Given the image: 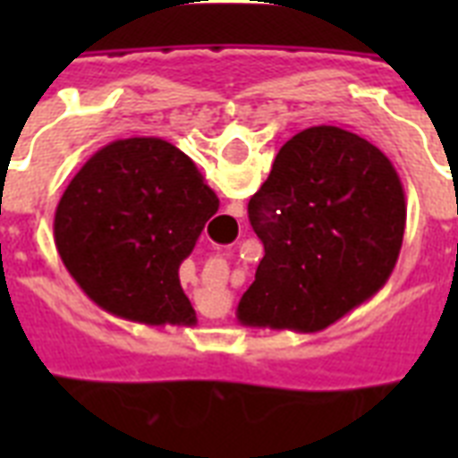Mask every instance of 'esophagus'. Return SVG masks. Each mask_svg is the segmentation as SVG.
<instances>
[{
	"label": "esophagus",
	"instance_id": "34e87169",
	"mask_svg": "<svg viewBox=\"0 0 458 458\" xmlns=\"http://www.w3.org/2000/svg\"><path fill=\"white\" fill-rule=\"evenodd\" d=\"M242 214H244L242 204H230L228 211H225V218L235 223V221H240V218H242Z\"/></svg>",
	"mask_w": 458,
	"mask_h": 458
}]
</instances>
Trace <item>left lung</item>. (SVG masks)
<instances>
[{"instance_id":"left-lung-1","label":"left lung","mask_w":458,"mask_h":458,"mask_svg":"<svg viewBox=\"0 0 458 458\" xmlns=\"http://www.w3.org/2000/svg\"><path fill=\"white\" fill-rule=\"evenodd\" d=\"M247 211L264 259L237 320L297 333H318L369 301L390 278L406 228L390 158L337 125L287 140Z\"/></svg>"}]
</instances>
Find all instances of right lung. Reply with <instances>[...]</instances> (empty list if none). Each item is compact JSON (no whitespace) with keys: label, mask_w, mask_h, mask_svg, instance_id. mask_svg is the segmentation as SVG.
<instances>
[{"label":"right lung","mask_w":458,"mask_h":458,"mask_svg":"<svg viewBox=\"0 0 458 458\" xmlns=\"http://www.w3.org/2000/svg\"><path fill=\"white\" fill-rule=\"evenodd\" d=\"M218 211L187 154L161 138L109 142L85 161L54 214L59 257L97 306L145 326H190L178 268Z\"/></svg>","instance_id":"add662e5"}]
</instances>
